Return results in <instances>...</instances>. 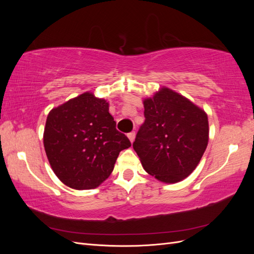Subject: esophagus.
Here are the masks:
<instances>
[{
	"mask_svg": "<svg viewBox=\"0 0 254 254\" xmlns=\"http://www.w3.org/2000/svg\"><path fill=\"white\" fill-rule=\"evenodd\" d=\"M128 139L130 140V142L133 143V141H134V139H135V132H134V131L129 132V133H128Z\"/></svg>",
	"mask_w": 254,
	"mask_h": 254,
	"instance_id": "obj_1",
	"label": "esophagus"
}]
</instances>
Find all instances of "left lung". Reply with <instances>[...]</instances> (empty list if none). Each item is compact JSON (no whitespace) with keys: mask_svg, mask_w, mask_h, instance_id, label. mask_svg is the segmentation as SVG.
Listing matches in <instances>:
<instances>
[{"mask_svg":"<svg viewBox=\"0 0 254 254\" xmlns=\"http://www.w3.org/2000/svg\"><path fill=\"white\" fill-rule=\"evenodd\" d=\"M145 122L133 149L144 170L161 182L176 183L200 162L209 142L207 114L176 91L161 87L143 99Z\"/></svg>","mask_w":254,"mask_h":254,"instance_id":"obj_1","label":"left lung"}]
</instances>
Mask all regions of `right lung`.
I'll return each instance as SVG.
<instances>
[{"instance_id": "1", "label": "right lung", "mask_w": 254, "mask_h": 254, "mask_svg": "<svg viewBox=\"0 0 254 254\" xmlns=\"http://www.w3.org/2000/svg\"><path fill=\"white\" fill-rule=\"evenodd\" d=\"M109 103L84 92L53 108L43 144L53 172L66 187L91 190L108 178L120 152L131 146L115 128Z\"/></svg>"}]
</instances>
